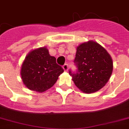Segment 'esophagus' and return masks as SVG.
I'll return each mask as SVG.
<instances>
[{
    "instance_id": "1",
    "label": "esophagus",
    "mask_w": 129,
    "mask_h": 129,
    "mask_svg": "<svg viewBox=\"0 0 129 129\" xmlns=\"http://www.w3.org/2000/svg\"><path fill=\"white\" fill-rule=\"evenodd\" d=\"M63 69L65 71H68V64L66 63V64L63 65Z\"/></svg>"
}]
</instances>
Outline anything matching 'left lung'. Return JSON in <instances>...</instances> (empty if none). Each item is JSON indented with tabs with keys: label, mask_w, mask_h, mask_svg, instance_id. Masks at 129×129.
<instances>
[{
	"label": "left lung",
	"mask_w": 129,
	"mask_h": 129,
	"mask_svg": "<svg viewBox=\"0 0 129 129\" xmlns=\"http://www.w3.org/2000/svg\"><path fill=\"white\" fill-rule=\"evenodd\" d=\"M76 72L70 70L76 86L84 93H93L105 86L112 74V58L104 47L90 41L77 47L74 61Z\"/></svg>",
	"instance_id": "1"
}]
</instances>
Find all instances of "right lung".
Returning a JSON list of instances; mask_svg holds the SVG:
<instances>
[{
  "mask_svg": "<svg viewBox=\"0 0 129 129\" xmlns=\"http://www.w3.org/2000/svg\"><path fill=\"white\" fill-rule=\"evenodd\" d=\"M63 72V69L51 56L47 49L32 51L25 57L21 67V78L29 90L43 92L51 88Z\"/></svg>",
  "mask_w": 129,
  "mask_h": 129,
  "instance_id": "obj_1",
  "label": "right lung"
}]
</instances>
